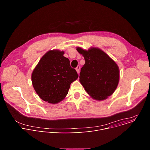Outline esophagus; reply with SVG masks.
<instances>
[{
  "label": "esophagus",
  "instance_id": "esophagus-1",
  "mask_svg": "<svg viewBox=\"0 0 150 150\" xmlns=\"http://www.w3.org/2000/svg\"><path fill=\"white\" fill-rule=\"evenodd\" d=\"M75 69H76V72H77L78 73H79V70H80V67H79V65H78V66L75 68Z\"/></svg>",
  "mask_w": 150,
  "mask_h": 150
}]
</instances>
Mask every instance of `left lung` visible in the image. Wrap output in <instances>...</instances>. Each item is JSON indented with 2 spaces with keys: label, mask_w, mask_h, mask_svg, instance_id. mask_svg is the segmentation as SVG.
<instances>
[{
  "label": "left lung",
  "mask_w": 150,
  "mask_h": 150,
  "mask_svg": "<svg viewBox=\"0 0 150 150\" xmlns=\"http://www.w3.org/2000/svg\"><path fill=\"white\" fill-rule=\"evenodd\" d=\"M76 50L85 60L79 76L81 83L94 99H106L117 87L119 69L117 64L100 49L92 47L85 50L77 47Z\"/></svg>",
  "instance_id": "left-lung-1"
}]
</instances>
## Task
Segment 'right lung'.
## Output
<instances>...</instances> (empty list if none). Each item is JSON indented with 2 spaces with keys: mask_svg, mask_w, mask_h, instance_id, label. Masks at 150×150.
Segmentation results:
<instances>
[{
  "mask_svg": "<svg viewBox=\"0 0 150 150\" xmlns=\"http://www.w3.org/2000/svg\"><path fill=\"white\" fill-rule=\"evenodd\" d=\"M64 52L53 50L47 52L34 69L31 80L38 96L49 103L61 101L68 93L71 83L78 74L70 66L69 60Z\"/></svg>",
  "mask_w": 150,
  "mask_h": 150,
  "instance_id": "right-lung-1",
  "label": "right lung"
}]
</instances>
